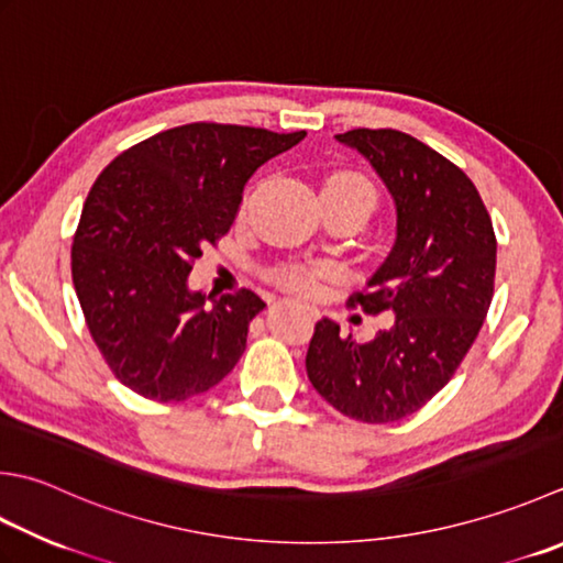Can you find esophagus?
I'll return each instance as SVG.
<instances>
[{
    "instance_id": "esophagus-1",
    "label": "esophagus",
    "mask_w": 563,
    "mask_h": 563,
    "mask_svg": "<svg viewBox=\"0 0 563 563\" xmlns=\"http://www.w3.org/2000/svg\"><path fill=\"white\" fill-rule=\"evenodd\" d=\"M302 310H305V314L310 317V319H317V317H319V312L314 310V307H302Z\"/></svg>"
}]
</instances>
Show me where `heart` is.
I'll use <instances>...</instances> for the list:
<instances>
[{
    "label": "heart",
    "mask_w": 563,
    "mask_h": 563,
    "mask_svg": "<svg viewBox=\"0 0 563 563\" xmlns=\"http://www.w3.org/2000/svg\"><path fill=\"white\" fill-rule=\"evenodd\" d=\"M327 185L351 187V190H358L361 195H366L371 205H376V187H373V183L368 178H363L361 173H336L327 180ZM332 273H334V268L327 266V263H280V266H275L271 271V278L292 292L312 295L317 290L319 280L329 278Z\"/></svg>",
    "instance_id": "obj_1"
}]
</instances>
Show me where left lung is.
Segmentation results:
<instances>
[{
    "instance_id": "1",
    "label": "left lung",
    "mask_w": 563,
    "mask_h": 563,
    "mask_svg": "<svg viewBox=\"0 0 563 563\" xmlns=\"http://www.w3.org/2000/svg\"><path fill=\"white\" fill-rule=\"evenodd\" d=\"M336 141L368 158L398 209L390 256L349 305L395 319L366 344L317 322L307 378L341 415L388 424L432 400L468 354L493 300L498 241L476 185L427 143L395 129Z\"/></svg>"
}]
</instances>
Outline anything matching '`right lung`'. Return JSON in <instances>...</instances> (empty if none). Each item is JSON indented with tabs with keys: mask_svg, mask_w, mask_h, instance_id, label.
<instances>
[{
	"mask_svg": "<svg viewBox=\"0 0 563 563\" xmlns=\"http://www.w3.org/2000/svg\"><path fill=\"white\" fill-rule=\"evenodd\" d=\"M305 134L195 121L99 173L73 236V285L99 354L129 390L180 402L236 366L266 302L241 288L207 305L187 275L229 234L251 175Z\"/></svg>",
	"mask_w": 563,
	"mask_h": 563,
	"instance_id": "right-lung-1",
	"label": "right lung"
}]
</instances>
